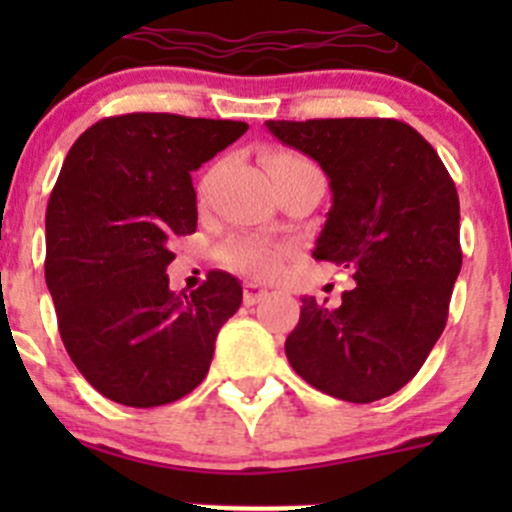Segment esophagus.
Wrapping results in <instances>:
<instances>
[{
    "label": "esophagus",
    "instance_id": "obj_1",
    "mask_svg": "<svg viewBox=\"0 0 512 512\" xmlns=\"http://www.w3.org/2000/svg\"><path fill=\"white\" fill-rule=\"evenodd\" d=\"M267 294H270V292H267L265 287L255 285V282H245V289H242V299H245L247 307H252V304L262 302V299H265Z\"/></svg>",
    "mask_w": 512,
    "mask_h": 512
}]
</instances>
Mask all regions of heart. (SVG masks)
Masks as SVG:
<instances>
[{"instance_id":"heart-1","label":"heart","mask_w":512,"mask_h":512,"mask_svg":"<svg viewBox=\"0 0 512 512\" xmlns=\"http://www.w3.org/2000/svg\"><path fill=\"white\" fill-rule=\"evenodd\" d=\"M289 163H309V160L287 151L270 156V168L272 165ZM220 257H223L225 265L247 272L252 277H275L282 270V262H285V252L272 245V242L260 240V237H235L220 250Z\"/></svg>"}]
</instances>
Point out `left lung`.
I'll return each mask as SVG.
<instances>
[{
	"instance_id": "left-lung-1",
	"label": "left lung",
	"mask_w": 512,
	"mask_h": 512,
	"mask_svg": "<svg viewBox=\"0 0 512 512\" xmlns=\"http://www.w3.org/2000/svg\"><path fill=\"white\" fill-rule=\"evenodd\" d=\"M265 126L327 173L332 208L312 257L334 262L356 282L334 309L302 297L285 342L289 364L334 399L371 404L396 394L446 327L463 262L456 185L431 143L404 121Z\"/></svg>"
}]
</instances>
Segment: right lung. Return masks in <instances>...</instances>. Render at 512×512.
<instances>
[{"instance_id": "obj_1", "label": "right lung", "mask_w": 512, "mask_h": 512, "mask_svg": "<svg viewBox=\"0 0 512 512\" xmlns=\"http://www.w3.org/2000/svg\"><path fill=\"white\" fill-rule=\"evenodd\" d=\"M247 131L242 121L126 113L86 128L46 205V287L59 334L106 399L151 409L205 379L242 287L210 272L170 292L173 240L198 227L190 173Z\"/></svg>"}]
</instances>
